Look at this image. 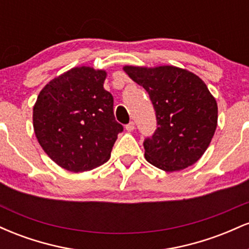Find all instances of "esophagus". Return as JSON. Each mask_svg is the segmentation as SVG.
<instances>
[{"mask_svg": "<svg viewBox=\"0 0 249 249\" xmlns=\"http://www.w3.org/2000/svg\"><path fill=\"white\" fill-rule=\"evenodd\" d=\"M125 128H126V131H128V132H132V131L134 130V123L130 122L126 126H125Z\"/></svg>", "mask_w": 249, "mask_h": 249, "instance_id": "obj_1", "label": "esophagus"}]
</instances>
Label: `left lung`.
<instances>
[{"instance_id":"1","label":"left lung","mask_w":249,"mask_h":249,"mask_svg":"<svg viewBox=\"0 0 249 249\" xmlns=\"http://www.w3.org/2000/svg\"><path fill=\"white\" fill-rule=\"evenodd\" d=\"M123 70L147 91L156 111L158 127L144 142L146 160L165 172L196 164L218 125V104L205 82L174 65H124Z\"/></svg>"}]
</instances>
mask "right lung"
I'll list each match as a JSON object with an SVG mask.
<instances>
[{
	"instance_id": "right-lung-1",
	"label": "right lung",
	"mask_w": 249,
	"mask_h": 249,
	"mask_svg": "<svg viewBox=\"0 0 249 249\" xmlns=\"http://www.w3.org/2000/svg\"><path fill=\"white\" fill-rule=\"evenodd\" d=\"M107 72L75 67L42 89L33 108L36 138L48 157L70 172H87L108 160L123 126L104 89Z\"/></svg>"
}]
</instances>
